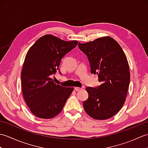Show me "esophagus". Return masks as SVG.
<instances>
[{"label":"esophagus","mask_w":148,"mask_h":148,"mask_svg":"<svg viewBox=\"0 0 148 148\" xmlns=\"http://www.w3.org/2000/svg\"><path fill=\"white\" fill-rule=\"evenodd\" d=\"M74 90L76 91V92H79V91L81 90V88H79V87H75L74 88Z\"/></svg>","instance_id":"34e87169"}]
</instances>
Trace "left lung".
I'll return each instance as SVG.
<instances>
[{
  "label": "left lung",
  "mask_w": 148,
  "mask_h": 148,
  "mask_svg": "<svg viewBox=\"0 0 148 148\" xmlns=\"http://www.w3.org/2000/svg\"><path fill=\"white\" fill-rule=\"evenodd\" d=\"M78 47L87 56L91 73L98 75L100 85L87 87L84 111L96 119L112 117L123 106L130 84V69L121 46L111 37H100Z\"/></svg>",
  "instance_id": "8db88e82"
}]
</instances>
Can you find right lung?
<instances>
[{
  "mask_svg": "<svg viewBox=\"0 0 148 148\" xmlns=\"http://www.w3.org/2000/svg\"><path fill=\"white\" fill-rule=\"evenodd\" d=\"M77 45V40L65 41L46 35L28 51L21 74L22 92L28 107L37 117L49 119L58 115L74 90L56 84L51 76L57 70L60 72L62 58Z\"/></svg>",
  "mask_w": 148,
  "mask_h": 148,
  "instance_id": "add662e5",
  "label": "right lung"
}]
</instances>
